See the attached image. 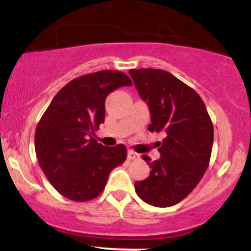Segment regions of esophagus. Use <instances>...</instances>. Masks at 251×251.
Segmentation results:
<instances>
[{
	"instance_id": "34e87169",
	"label": "esophagus",
	"mask_w": 251,
	"mask_h": 251,
	"mask_svg": "<svg viewBox=\"0 0 251 251\" xmlns=\"http://www.w3.org/2000/svg\"><path fill=\"white\" fill-rule=\"evenodd\" d=\"M127 158L129 160H137V159H139L140 158V155L137 153V152H134V151H128L127 152Z\"/></svg>"
}]
</instances>
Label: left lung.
<instances>
[{
	"instance_id": "8db88e82",
	"label": "left lung",
	"mask_w": 251,
	"mask_h": 251,
	"mask_svg": "<svg viewBox=\"0 0 251 251\" xmlns=\"http://www.w3.org/2000/svg\"><path fill=\"white\" fill-rule=\"evenodd\" d=\"M129 75L151 113L150 132H165L160 158L143 159L151 172L134 189L145 203L166 208L179 203L200 183L209 166L214 126L201 98L169 72L154 68L129 70Z\"/></svg>"
}]
</instances>
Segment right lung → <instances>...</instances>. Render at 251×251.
Returning <instances> with one entry per match:
<instances>
[{"instance_id": "obj_1", "label": "right lung", "mask_w": 251, "mask_h": 251, "mask_svg": "<svg viewBox=\"0 0 251 251\" xmlns=\"http://www.w3.org/2000/svg\"><path fill=\"white\" fill-rule=\"evenodd\" d=\"M131 85L123 72L86 74L60 89L43 113L35 131L36 157L47 179L63 197L94 200L105 189L112 170L125 162V145L107 148L92 134L105 122L106 97Z\"/></svg>"}]
</instances>
